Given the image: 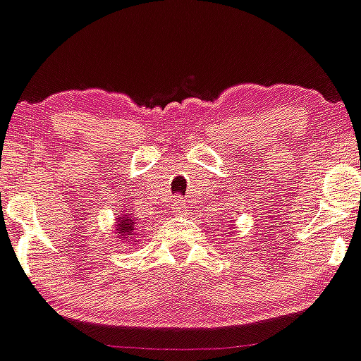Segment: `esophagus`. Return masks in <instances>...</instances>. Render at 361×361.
I'll list each match as a JSON object with an SVG mask.
<instances>
[{"label":"esophagus","mask_w":361,"mask_h":361,"mask_svg":"<svg viewBox=\"0 0 361 361\" xmlns=\"http://www.w3.org/2000/svg\"><path fill=\"white\" fill-rule=\"evenodd\" d=\"M171 209H173V212H176V214H183L185 210H186V204H185L183 198H181V197L173 198Z\"/></svg>","instance_id":"obj_1"}]
</instances>
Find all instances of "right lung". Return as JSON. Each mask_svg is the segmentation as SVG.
I'll return each instance as SVG.
<instances>
[{
  "label": "right lung",
  "mask_w": 361,
  "mask_h": 361,
  "mask_svg": "<svg viewBox=\"0 0 361 361\" xmlns=\"http://www.w3.org/2000/svg\"><path fill=\"white\" fill-rule=\"evenodd\" d=\"M135 222L134 219H128V215H123L122 219H120V222L117 224V234L122 238V241H127V239H130L132 235L137 234V231H135Z\"/></svg>",
  "instance_id": "obj_1"
}]
</instances>
